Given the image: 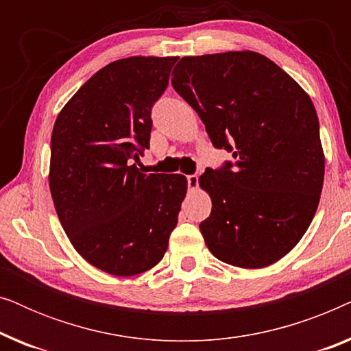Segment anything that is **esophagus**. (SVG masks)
Segmentation results:
<instances>
[{
	"label": "esophagus",
	"mask_w": 351,
	"mask_h": 351,
	"mask_svg": "<svg viewBox=\"0 0 351 351\" xmlns=\"http://www.w3.org/2000/svg\"><path fill=\"white\" fill-rule=\"evenodd\" d=\"M186 184H189V190L190 191L198 190V176H196V174L186 176Z\"/></svg>",
	"instance_id": "obj_1"
}]
</instances>
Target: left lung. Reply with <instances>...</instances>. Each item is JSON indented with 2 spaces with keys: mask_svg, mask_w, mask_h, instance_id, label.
Here are the masks:
<instances>
[{
  "mask_svg": "<svg viewBox=\"0 0 351 351\" xmlns=\"http://www.w3.org/2000/svg\"><path fill=\"white\" fill-rule=\"evenodd\" d=\"M172 88L233 162L199 177L213 199L199 223L219 261L271 265L292 251L318 209L324 180L319 121L308 94L252 51L182 57Z\"/></svg>",
  "mask_w": 351,
  "mask_h": 351,
  "instance_id": "8db88e82",
  "label": "left lung"
}]
</instances>
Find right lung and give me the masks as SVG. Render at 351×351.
I'll return each mask as SVG.
<instances>
[{
	"label": "right lung",
	"instance_id": "right-lung-1",
	"mask_svg": "<svg viewBox=\"0 0 351 351\" xmlns=\"http://www.w3.org/2000/svg\"><path fill=\"white\" fill-rule=\"evenodd\" d=\"M177 57H128L90 76L56 119L49 189L70 243L114 276L150 270L165 256L186 195L182 174H142L152 107Z\"/></svg>",
	"mask_w": 351,
	"mask_h": 351
}]
</instances>
